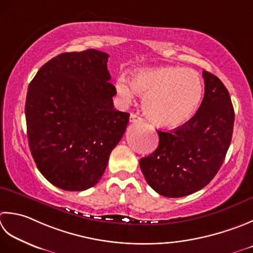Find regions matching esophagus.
I'll use <instances>...</instances> for the list:
<instances>
[{"label":"esophagus","mask_w":253,"mask_h":253,"mask_svg":"<svg viewBox=\"0 0 253 253\" xmlns=\"http://www.w3.org/2000/svg\"><path fill=\"white\" fill-rule=\"evenodd\" d=\"M129 122L130 123H141V122H143V120H142L141 117L136 115V114L131 113L130 114V117H129Z\"/></svg>","instance_id":"1"}]
</instances>
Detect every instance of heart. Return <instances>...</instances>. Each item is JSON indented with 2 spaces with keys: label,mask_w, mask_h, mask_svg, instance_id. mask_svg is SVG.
<instances>
[{
  "label": "heart",
  "mask_w": 253,
  "mask_h": 253,
  "mask_svg": "<svg viewBox=\"0 0 253 253\" xmlns=\"http://www.w3.org/2000/svg\"><path fill=\"white\" fill-rule=\"evenodd\" d=\"M130 83L120 77L117 95L130 103L136 93L143 95L142 108L152 124L177 128L189 123L199 112L204 96V81L194 69L162 67L139 69L130 74Z\"/></svg>",
  "instance_id": "b5f03b06"
}]
</instances>
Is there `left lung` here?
<instances>
[{
  "mask_svg": "<svg viewBox=\"0 0 253 253\" xmlns=\"http://www.w3.org/2000/svg\"><path fill=\"white\" fill-rule=\"evenodd\" d=\"M205 94L192 120L171 132L157 130L159 146L140 159L148 184L160 195L182 197L202 190L214 179L230 146L235 112L226 86L203 71Z\"/></svg>",
  "mask_w": 253,
  "mask_h": 253,
  "instance_id": "obj_1",
  "label": "left lung"
}]
</instances>
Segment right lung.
<instances>
[{
	"label": "right lung",
	"mask_w": 253,
	"mask_h": 253,
	"mask_svg": "<svg viewBox=\"0 0 253 253\" xmlns=\"http://www.w3.org/2000/svg\"><path fill=\"white\" fill-rule=\"evenodd\" d=\"M108 54L87 49L58 54L29 83L25 104L35 163L61 190L84 191L100 181L126 130L129 114L114 108Z\"/></svg>",
	"instance_id": "1"
}]
</instances>
